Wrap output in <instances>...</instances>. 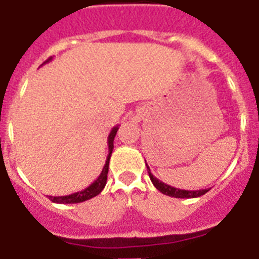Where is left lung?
I'll return each mask as SVG.
<instances>
[{
  "mask_svg": "<svg viewBox=\"0 0 259 259\" xmlns=\"http://www.w3.org/2000/svg\"><path fill=\"white\" fill-rule=\"evenodd\" d=\"M146 163V162H145ZM146 168H148V174H149V178L152 180L153 185H154L155 188L158 189L159 192H162L166 196H170V197H175V198H196V197H201L205 193L209 192V189H198V191H185V189H179V188H174L171 185L164 184L163 182H161L159 179H157L155 176H153V174L150 172L149 166L146 164Z\"/></svg>",
  "mask_w": 259,
  "mask_h": 259,
  "instance_id": "8db88e82",
  "label": "left lung"
}]
</instances>
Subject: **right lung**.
Masks as SVG:
<instances>
[{"instance_id": "1", "label": "right lung", "mask_w": 259, "mask_h": 259, "mask_svg": "<svg viewBox=\"0 0 259 259\" xmlns=\"http://www.w3.org/2000/svg\"><path fill=\"white\" fill-rule=\"evenodd\" d=\"M49 61H52V58H49L48 61H45L44 63H48ZM119 125H115V127L110 131L109 137H107V145H109V154H107L106 162H105V166L102 168L101 174L98 176L97 179L92 183V184L87 187L85 189L79 192H75V193L67 194V196H49V200L52 202L56 203H79L84 202L87 200H91V198L96 197L97 194H100L102 192V189L105 188L107 182V172H109V162L110 157H111V153H113L114 149V137H115L116 132H118Z\"/></svg>"}]
</instances>
